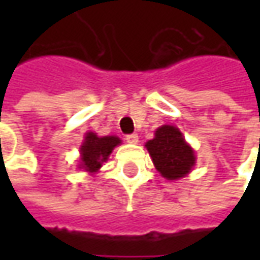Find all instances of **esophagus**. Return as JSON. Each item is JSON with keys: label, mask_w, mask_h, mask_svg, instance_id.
I'll list each match as a JSON object with an SVG mask.
<instances>
[{"label": "esophagus", "mask_w": 260, "mask_h": 260, "mask_svg": "<svg viewBox=\"0 0 260 260\" xmlns=\"http://www.w3.org/2000/svg\"><path fill=\"white\" fill-rule=\"evenodd\" d=\"M125 141L128 142V143H131V145H136V143L139 142V138H138L136 134H131V135H126Z\"/></svg>", "instance_id": "1"}]
</instances>
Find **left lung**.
Segmentation results:
<instances>
[{"mask_svg":"<svg viewBox=\"0 0 260 260\" xmlns=\"http://www.w3.org/2000/svg\"><path fill=\"white\" fill-rule=\"evenodd\" d=\"M153 164L166 180L174 181L191 173L195 166V152L177 126L163 125L156 129L154 138L146 142Z\"/></svg>","mask_w":260,"mask_h":260,"instance_id":"obj_1","label":"left lung"}]
</instances>
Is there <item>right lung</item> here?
Segmentation results:
<instances>
[{"mask_svg":"<svg viewBox=\"0 0 260 260\" xmlns=\"http://www.w3.org/2000/svg\"><path fill=\"white\" fill-rule=\"evenodd\" d=\"M119 143L121 139L117 136H97L93 132H87L80 146V169L91 174L97 173Z\"/></svg>","mask_w":260,"mask_h":260,"instance_id":"add662e5","label":"right lung"}]
</instances>
